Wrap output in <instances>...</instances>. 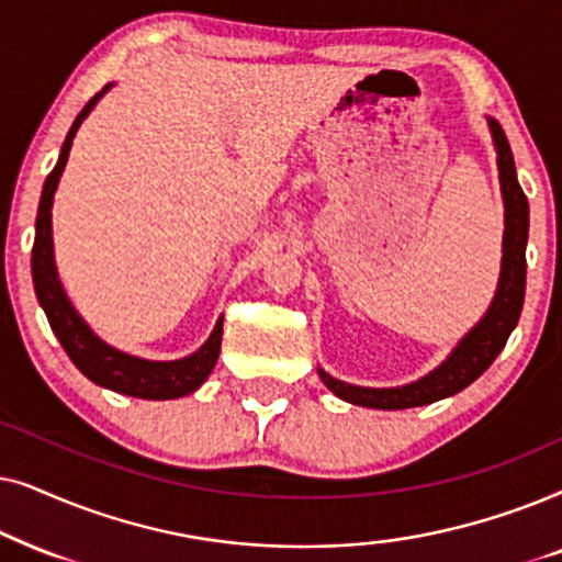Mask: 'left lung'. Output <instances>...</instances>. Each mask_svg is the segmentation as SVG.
<instances>
[{"mask_svg": "<svg viewBox=\"0 0 562 562\" xmlns=\"http://www.w3.org/2000/svg\"><path fill=\"white\" fill-rule=\"evenodd\" d=\"M488 128L496 146V164L501 179V194H504V257H501V277L491 308L477 321L475 328L462 336L452 355L424 375L416 383L401 387H359L344 380H336L328 372L318 370L324 385L341 401L355 406L398 411L426 406V403L442 401L447 395L460 393L473 380L491 368L498 351L506 347L508 334L519 324L521 305H525L527 288V236H529V203L516 179L514 154L508 138L496 120L488 117Z\"/></svg>", "mask_w": 562, "mask_h": 562, "instance_id": "1", "label": "left lung"}]
</instances>
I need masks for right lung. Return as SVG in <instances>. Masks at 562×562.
Instances as JSON below:
<instances>
[{
	"label": "right lung",
	"instance_id": "1",
	"mask_svg": "<svg viewBox=\"0 0 562 562\" xmlns=\"http://www.w3.org/2000/svg\"><path fill=\"white\" fill-rule=\"evenodd\" d=\"M112 85L102 89L87 102V108L79 112L74 120L69 136H66L61 146V156H58L54 171H50L46 184H43L41 205H37L35 218V244H33V285L41 308L46 311L48 324L54 328L56 339L74 364H77L81 375H87L92 383L110 387V391L133 395V398H148V401H169L182 398L198 391L211 375L215 362L221 355V339H223V318L215 324L211 339L200 347L194 355L184 359H175V362H151V359H140L125 351H117L110 344H104L92 328H89L74 305L66 297L61 280H58L56 261H54V236H50V205H54V194L61 179V171L69 161V151L77 136L81 120H85L97 100L108 92Z\"/></svg>",
	"mask_w": 562,
	"mask_h": 562
}]
</instances>
